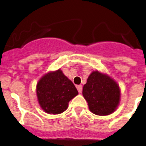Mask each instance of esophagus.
<instances>
[{"label": "esophagus", "instance_id": "obj_1", "mask_svg": "<svg viewBox=\"0 0 146 146\" xmlns=\"http://www.w3.org/2000/svg\"><path fill=\"white\" fill-rule=\"evenodd\" d=\"M76 88H77L78 90V93H81L82 90H83V86H82V85H78V86H76Z\"/></svg>", "mask_w": 146, "mask_h": 146}]
</instances>
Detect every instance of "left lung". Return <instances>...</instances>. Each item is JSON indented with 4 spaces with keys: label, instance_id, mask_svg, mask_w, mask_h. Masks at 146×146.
Masks as SVG:
<instances>
[{
    "label": "left lung",
    "instance_id": "1",
    "mask_svg": "<svg viewBox=\"0 0 146 146\" xmlns=\"http://www.w3.org/2000/svg\"><path fill=\"white\" fill-rule=\"evenodd\" d=\"M83 96L90 111L98 115L112 113L120 100L118 84L109 76L94 71L88 78L83 88Z\"/></svg>",
    "mask_w": 146,
    "mask_h": 146
}]
</instances>
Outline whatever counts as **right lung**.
I'll use <instances>...</instances> for the list:
<instances>
[{
    "mask_svg": "<svg viewBox=\"0 0 146 146\" xmlns=\"http://www.w3.org/2000/svg\"><path fill=\"white\" fill-rule=\"evenodd\" d=\"M37 96L42 108L50 114L61 113L78 94L74 84L60 70L45 75L37 84Z\"/></svg>",
    "mask_w": 146,
    "mask_h": 146,
    "instance_id": "add662e5",
    "label": "right lung"
}]
</instances>
